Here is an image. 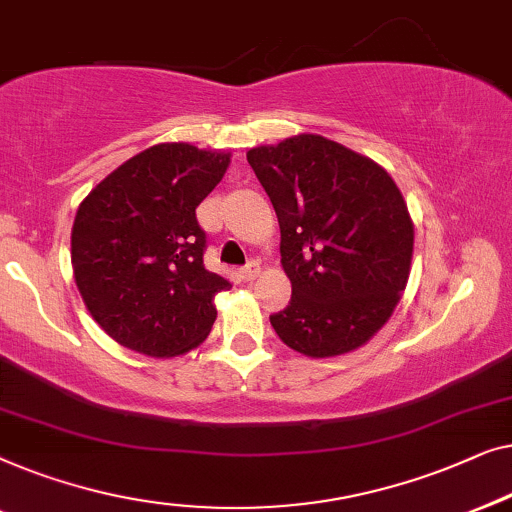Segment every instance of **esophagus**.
Segmentation results:
<instances>
[{
  "label": "esophagus",
  "instance_id": "34e87169",
  "mask_svg": "<svg viewBox=\"0 0 512 512\" xmlns=\"http://www.w3.org/2000/svg\"><path fill=\"white\" fill-rule=\"evenodd\" d=\"M257 276H259V264L255 262V259H250V262L241 269V278L243 280H255Z\"/></svg>",
  "mask_w": 512,
  "mask_h": 512
}]
</instances>
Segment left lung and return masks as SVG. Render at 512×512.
Here are the masks:
<instances>
[{
  "label": "left lung",
  "instance_id": "1",
  "mask_svg": "<svg viewBox=\"0 0 512 512\" xmlns=\"http://www.w3.org/2000/svg\"><path fill=\"white\" fill-rule=\"evenodd\" d=\"M280 225L292 299L271 315L280 341L306 357L364 345L406 290L413 220L383 167L318 134L248 150Z\"/></svg>",
  "mask_w": 512,
  "mask_h": 512
}]
</instances>
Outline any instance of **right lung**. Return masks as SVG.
<instances>
[{"mask_svg": "<svg viewBox=\"0 0 512 512\" xmlns=\"http://www.w3.org/2000/svg\"><path fill=\"white\" fill-rule=\"evenodd\" d=\"M229 153L160 143L120 164L81 201L71 229L78 292L113 341L148 357L197 348L232 283L204 266L197 206Z\"/></svg>", "mask_w": 512, "mask_h": 512, "instance_id": "add662e5", "label": "right lung"}]
</instances>
